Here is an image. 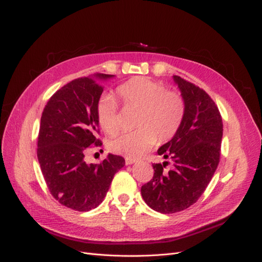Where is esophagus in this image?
Segmentation results:
<instances>
[{"label":"esophagus","mask_w":262,"mask_h":262,"mask_svg":"<svg viewBox=\"0 0 262 262\" xmlns=\"http://www.w3.org/2000/svg\"><path fill=\"white\" fill-rule=\"evenodd\" d=\"M135 161H136V159H134V158H126L125 159L126 164H133Z\"/></svg>","instance_id":"esophagus-1"}]
</instances>
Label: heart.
Returning <instances> with one entry per match:
<instances>
[{
  "label": "heart",
  "instance_id": "1",
  "mask_svg": "<svg viewBox=\"0 0 262 262\" xmlns=\"http://www.w3.org/2000/svg\"><path fill=\"white\" fill-rule=\"evenodd\" d=\"M125 105L139 107L135 132L124 133L111 140L112 151L136 158L148 151L157 139L167 141L180 129L185 115V102L181 94L169 91L160 82L135 77L117 88ZM96 118L107 135L121 129L118 104L113 95L103 94L96 104Z\"/></svg>",
  "mask_w": 262,
  "mask_h": 262
}]
</instances>
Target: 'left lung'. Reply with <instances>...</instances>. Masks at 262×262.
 <instances>
[{
  "label": "left lung",
  "mask_w": 262,
  "mask_h": 262,
  "mask_svg": "<svg viewBox=\"0 0 262 262\" xmlns=\"http://www.w3.org/2000/svg\"><path fill=\"white\" fill-rule=\"evenodd\" d=\"M173 80L185 102V115L173 138L158 149L172 161L154 163V177L141 186V196L162 214L180 212L193 205L205 191L220 163L223 137L222 116L203 89L179 76Z\"/></svg>",
  "instance_id": "obj_1"
}]
</instances>
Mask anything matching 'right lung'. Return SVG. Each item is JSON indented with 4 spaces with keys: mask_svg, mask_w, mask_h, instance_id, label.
<instances>
[{
    "mask_svg": "<svg viewBox=\"0 0 262 262\" xmlns=\"http://www.w3.org/2000/svg\"><path fill=\"white\" fill-rule=\"evenodd\" d=\"M112 74L72 80L51 96L40 118L37 157L48 189L59 203L79 212L99 206L114 174L125 164L123 157L110 154L101 163H86L90 146H102L96 137V104L103 92L99 80Z\"/></svg>",
    "mask_w": 262,
    "mask_h": 262,
    "instance_id": "obj_1",
    "label": "right lung"
}]
</instances>
